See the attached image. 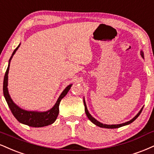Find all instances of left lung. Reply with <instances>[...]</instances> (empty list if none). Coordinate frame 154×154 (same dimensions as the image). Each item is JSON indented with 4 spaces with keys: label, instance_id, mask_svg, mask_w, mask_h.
Returning <instances> with one entry per match:
<instances>
[{
    "label": "left lung",
    "instance_id": "1",
    "mask_svg": "<svg viewBox=\"0 0 154 154\" xmlns=\"http://www.w3.org/2000/svg\"><path fill=\"white\" fill-rule=\"evenodd\" d=\"M140 55H141V57L143 58H144L143 57V52L141 51H140ZM84 105H85V113H86L87 116H88V118H89V120H90V121L92 122V123H94L95 125H97V126L100 127V128H120V127H122V126H124V125H128V124H130L131 123H133V121H134L138 117V116H140V114L142 112V110L143 107H142L141 110H140L139 112H138V113L136 115V116H135L134 118H133V119H131V120H129V121L126 122V123H121V124H118V125H106V124H103V123H101L100 122L97 121V120L95 119V118H94L89 113L88 110V108H87V105H86V103H85V99H84Z\"/></svg>",
    "mask_w": 154,
    "mask_h": 154
}]
</instances>
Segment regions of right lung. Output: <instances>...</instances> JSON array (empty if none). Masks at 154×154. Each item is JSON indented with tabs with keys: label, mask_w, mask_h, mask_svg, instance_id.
I'll return each instance as SVG.
<instances>
[{
	"label": "right lung",
	"mask_w": 154,
	"mask_h": 154,
	"mask_svg": "<svg viewBox=\"0 0 154 154\" xmlns=\"http://www.w3.org/2000/svg\"><path fill=\"white\" fill-rule=\"evenodd\" d=\"M20 47V44L16 47V49L14 50V52L12 54V56L9 59V63L8 68H7L6 72H5L4 79H3V95H4L5 99L6 100L8 105L10 108L11 111L14 115L15 118L17 119L18 122L21 123L25 124V125H29L31 127H44L47 126V125H51L57 119V116L59 114V103L63 97L65 96L67 92H69L72 87V84L68 85L66 88L64 89V90L62 92L60 96H59L58 100H57V103L54 105V107L50 110L46 111V112H37V111H27L23 109L20 108L18 105H16L13 102L12 99L10 97V95L8 93V75L9 71V66H10V62L13 56L16 51H17L18 47Z\"/></svg>",
	"instance_id": "1"
}]
</instances>
